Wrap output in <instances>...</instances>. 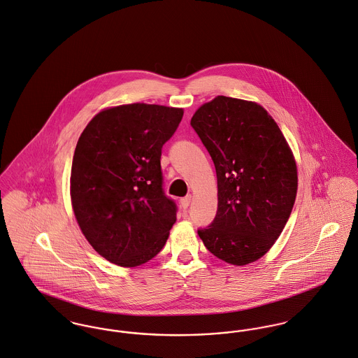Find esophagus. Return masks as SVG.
Returning a JSON list of instances; mask_svg holds the SVG:
<instances>
[{"mask_svg":"<svg viewBox=\"0 0 358 358\" xmlns=\"http://www.w3.org/2000/svg\"><path fill=\"white\" fill-rule=\"evenodd\" d=\"M190 202H192V195H187V196L180 198V206H182L183 209H187L189 205H190Z\"/></svg>","mask_w":358,"mask_h":358,"instance_id":"esophagus-1","label":"esophagus"}]
</instances>
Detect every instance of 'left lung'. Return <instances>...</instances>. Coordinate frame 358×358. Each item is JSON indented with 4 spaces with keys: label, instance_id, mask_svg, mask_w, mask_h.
Instances as JSON below:
<instances>
[{
    "label": "left lung",
    "instance_id": "left-lung-1",
    "mask_svg": "<svg viewBox=\"0 0 358 358\" xmlns=\"http://www.w3.org/2000/svg\"><path fill=\"white\" fill-rule=\"evenodd\" d=\"M192 126L217 176V213L198 229L205 248L235 266L261 259L293 210L298 173L283 132L260 103L217 96L195 110Z\"/></svg>",
    "mask_w": 358,
    "mask_h": 358
}]
</instances>
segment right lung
<instances>
[{
  "mask_svg": "<svg viewBox=\"0 0 358 358\" xmlns=\"http://www.w3.org/2000/svg\"><path fill=\"white\" fill-rule=\"evenodd\" d=\"M182 117V108L127 103L102 109L80 134L71 203L105 260L132 268L162 252L176 222V206L163 192L162 148Z\"/></svg>",
  "mask_w": 358,
  "mask_h": 358,
  "instance_id": "right-lung-1",
  "label": "right lung"
}]
</instances>
